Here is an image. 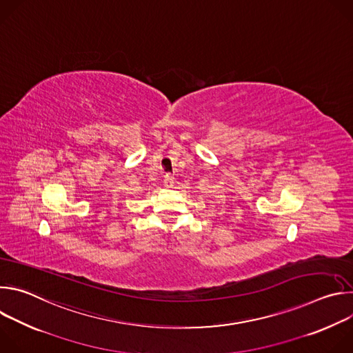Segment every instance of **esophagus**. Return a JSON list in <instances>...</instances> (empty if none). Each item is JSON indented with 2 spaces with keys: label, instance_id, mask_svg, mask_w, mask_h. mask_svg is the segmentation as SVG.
<instances>
[{
  "label": "esophagus",
  "instance_id": "esophagus-1",
  "mask_svg": "<svg viewBox=\"0 0 353 353\" xmlns=\"http://www.w3.org/2000/svg\"><path fill=\"white\" fill-rule=\"evenodd\" d=\"M174 177L173 176H170V174H168L166 177H165V180H163V184H165V187L166 188H173L174 187Z\"/></svg>",
  "mask_w": 353,
  "mask_h": 353
}]
</instances>
